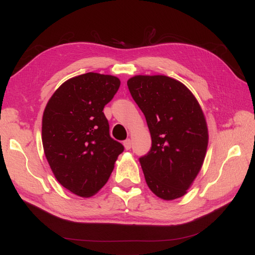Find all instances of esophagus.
Here are the masks:
<instances>
[{"label":"esophagus","mask_w":255,"mask_h":255,"mask_svg":"<svg viewBox=\"0 0 255 255\" xmlns=\"http://www.w3.org/2000/svg\"><path fill=\"white\" fill-rule=\"evenodd\" d=\"M123 145H125L126 150H129L130 146H132V141H130V139H127L123 141Z\"/></svg>","instance_id":"34e87169"}]
</instances>
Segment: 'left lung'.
<instances>
[{"mask_svg":"<svg viewBox=\"0 0 255 255\" xmlns=\"http://www.w3.org/2000/svg\"><path fill=\"white\" fill-rule=\"evenodd\" d=\"M128 87L151 134V150L139 158L146 185L166 201L181 198L201 170L207 150L201 106L183 83L166 75H135Z\"/></svg>","mask_w":255,"mask_h":255,"instance_id":"obj_1","label":"left lung"}]
</instances>
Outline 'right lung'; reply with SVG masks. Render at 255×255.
Segmentation results:
<instances>
[{
  "mask_svg": "<svg viewBox=\"0 0 255 255\" xmlns=\"http://www.w3.org/2000/svg\"><path fill=\"white\" fill-rule=\"evenodd\" d=\"M119 87L114 75L81 74L61 84L44 109V155L60 185L79 197L89 198L104 186L125 149L110 136L103 113Z\"/></svg>",
  "mask_w": 255,
  "mask_h": 255,
  "instance_id": "right-lung-1",
  "label": "right lung"
}]
</instances>
